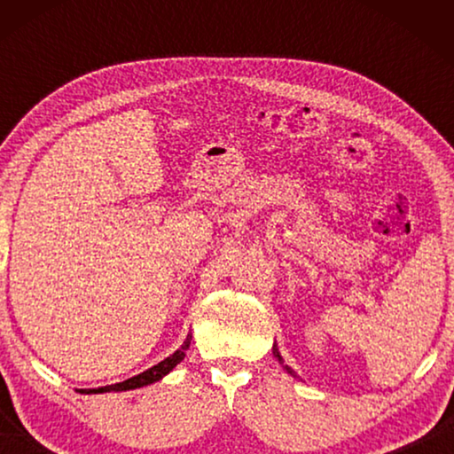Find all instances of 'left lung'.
<instances>
[{
	"label": "left lung",
	"mask_w": 454,
	"mask_h": 454,
	"mask_svg": "<svg viewBox=\"0 0 454 454\" xmlns=\"http://www.w3.org/2000/svg\"><path fill=\"white\" fill-rule=\"evenodd\" d=\"M277 357H278V353H277ZM278 359H281V357H278Z\"/></svg>",
	"instance_id": "left-lung-1"
}]
</instances>
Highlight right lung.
<instances>
[{"instance_id": "obj_1", "label": "right lung", "mask_w": 454, "mask_h": 454, "mask_svg": "<svg viewBox=\"0 0 454 454\" xmlns=\"http://www.w3.org/2000/svg\"><path fill=\"white\" fill-rule=\"evenodd\" d=\"M190 340H192V334H188L184 340V345L179 347V349L169 356L163 362L153 365L151 370L142 372V374L134 376V378H128V380H123L120 384H109V387H103V388H92V390H86V393H111V390H132V388H140V387H146V384H153L163 378L165 374H169V372L176 368V365L182 362L185 357V351L190 349Z\"/></svg>"}]
</instances>
